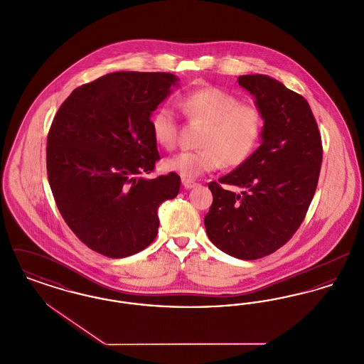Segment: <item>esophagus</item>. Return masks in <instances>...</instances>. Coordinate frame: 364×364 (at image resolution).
Returning <instances> with one entry per match:
<instances>
[{"label":"esophagus","instance_id":"obj_1","mask_svg":"<svg viewBox=\"0 0 364 364\" xmlns=\"http://www.w3.org/2000/svg\"><path fill=\"white\" fill-rule=\"evenodd\" d=\"M181 183H183V186H184V188H186V190H191V188L196 187V181L190 180V178H183V180H181Z\"/></svg>","mask_w":364,"mask_h":364}]
</instances>
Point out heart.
Here are the masks:
<instances>
[{
  "instance_id": "obj_1",
  "label": "heart",
  "mask_w": 364,
  "mask_h": 364,
  "mask_svg": "<svg viewBox=\"0 0 364 364\" xmlns=\"http://www.w3.org/2000/svg\"><path fill=\"white\" fill-rule=\"evenodd\" d=\"M181 107L191 122L206 124L199 138L202 149L168 158L166 171L191 180L218 169L223 162L237 166L255 150L263 122L254 105L240 104L236 95L225 90L205 87L187 94ZM150 124L156 143L165 150H173L178 132L173 107L159 106Z\"/></svg>"
}]
</instances>
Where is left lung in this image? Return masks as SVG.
<instances>
[{
    "label": "left lung",
    "instance_id": "1",
    "mask_svg": "<svg viewBox=\"0 0 364 364\" xmlns=\"http://www.w3.org/2000/svg\"><path fill=\"white\" fill-rule=\"evenodd\" d=\"M237 83L259 110L260 146L233 172L211 181L205 217L210 242L239 259H258L288 242L303 223L316 190L322 141L309 102L267 75ZM236 185V194L220 187Z\"/></svg>",
    "mask_w": 364,
    "mask_h": 364
}]
</instances>
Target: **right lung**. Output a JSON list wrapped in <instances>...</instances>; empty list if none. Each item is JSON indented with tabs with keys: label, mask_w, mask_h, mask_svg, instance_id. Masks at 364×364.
I'll return each instance as SVG.
<instances>
[{
	"label": "right lung",
	"mask_w": 364,
	"mask_h": 364,
	"mask_svg": "<svg viewBox=\"0 0 364 364\" xmlns=\"http://www.w3.org/2000/svg\"><path fill=\"white\" fill-rule=\"evenodd\" d=\"M178 87L168 72H113L75 88L48 135L46 165L64 221L88 248L110 258L144 250L158 208L180 190L171 172L146 178L159 159L151 114Z\"/></svg>",
	"instance_id": "right-lung-1"
}]
</instances>
